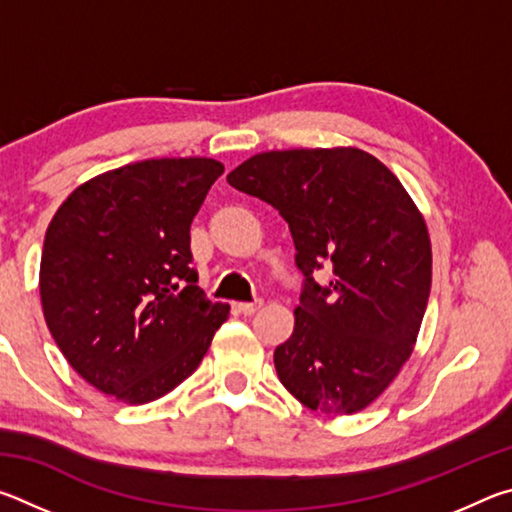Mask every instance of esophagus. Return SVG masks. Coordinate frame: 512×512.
<instances>
[{
	"label": "esophagus",
	"instance_id": "1",
	"mask_svg": "<svg viewBox=\"0 0 512 512\" xmlns=\"http://www.w3.org/2000/svg\"><path fill=\"white\" fill-rule=\"evenodd\" d=\"M262 305H264L262 300H253V302H239L237 309H239L241 314H244V316H253L257 309H262Z\"/></svg>",
	"mask_w": 512,
	"mask_h": 512
}]
</instances>
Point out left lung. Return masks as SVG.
<instances>
[{"label": "left lung", "mask_w": 512, "mask_h": 512, "mask_svg": "<svg viewBox=\"0 0 512 512\" xmlns=\"http://www.w3.org/2000/svg\"><path fill=\"white\" fill-rule=\"evenodd\" d=\"M228 183L289 223L305 275L296 327L273 361L311 411L366 409L411 357L431 291V241L395 173L354 146L257 153ZM325 265L335 277L320 288Z\"/></svg>", "instance_id": "1"}]
</instances>
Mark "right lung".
Returning a JSON list of instances; mask_svg holds the SVG:
<instances>
[{
  "label": "right lung",
  "mask_w": 512,
  "mask_h": 512,
  "mask_svg": "<svg viewBox=\"0 0 512 512\" xmlns=\"http://www.w3.org/2000/svg\"><path fill=\"white\" fill-rule=\"evenodd\" d=\"M223 164L142 160L76 187L51 219L40 300L79 375L126 404L173 391L203 361L230 305L210 302L189 228Z\"/></svg>",
  "instance_id": "right-lung-1"
}]
</instances>
